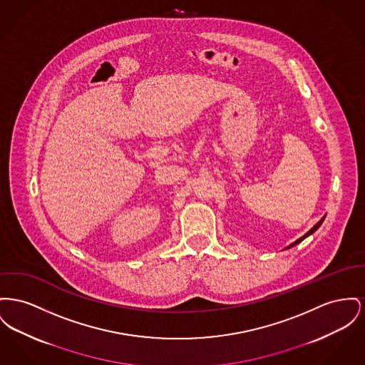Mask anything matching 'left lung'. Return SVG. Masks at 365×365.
I'll return each instance as SVG.
<instances>
[{
  "label": "left lung",
  "mask_w": 365,
  "mask_h": 365,
  "mask_svg": "<svg viewBox=\"0 0 365 365\" xmlns=\"http://www.w3.org/2000/svg\"><path fill=\"white\" fill-rule=\"evenodd\" d=\"M324 217H325V216H324ZM324 217H322V219H320V222H317V223H316V225H314V226H313V227H312V229H310V230H309V232H307L304 236H302L300 238H298L295 242H292L291 245H288L285 250H288V248H292L294 245H297V244H299L300 241H303L306 237H309L310 235H313V233H314V232H316V230H317V229L322 226V223L324 222Z\"/></svg>",
  "instance_id": "left-lung-1"
}]
</instances>
